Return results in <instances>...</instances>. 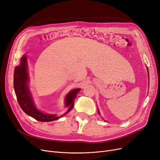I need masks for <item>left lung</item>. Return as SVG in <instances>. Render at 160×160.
Here are the masks:
<instances>
[{"instance_id": "8db88e82", "label": "left lung", "mask_w": 160, "mask_h": 160, "mask_svg": "<svg viewBox=\"0 0 160 160\" xmlns=\"http://www.w3.org/2000/svg\"><path fill=\"white\" fill-rule=\"evenodd\" d=\"M147 72H148V81H149V72H148V68H147ZM148 86H149V82H148ZM149 88V87H148ZM98 114L100 115H100V111H99V109H98Z\"/></svg>"}]
</instances>
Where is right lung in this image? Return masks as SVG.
<instances>
[{
	"instance_id": "obj_1",
	"label": "right lung",
	"mask_w": 160,
	"mask_h": 160,
	"mask_svg": "<svg viewBox=\"0 0 160 160\" xmlns=\"http://www.w3.org/2000/svg\"><path fill=\"white\" fill-rule=\"evenodd\" d=\"M29 75L27 58L24 55L20 59V64L15 68L13 75V87L18 102L21 108L27 115L40 122H51L64 117L73 108L74 100L81 88L70 90L65 98V108L67 110L64 115L58 116L57 114L45 113L36 108L28 87Z\"/></svg>"
}]
</instances>
